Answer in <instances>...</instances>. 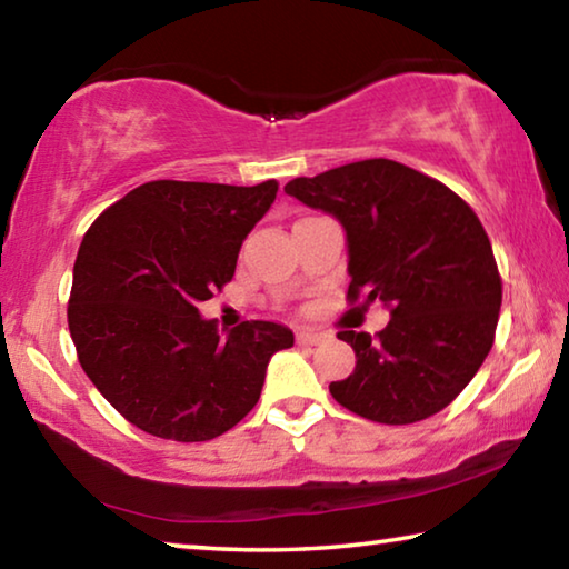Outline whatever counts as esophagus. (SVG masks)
I'll list each match as a JSON object with an SVG mask.
<instances>
[{
  "mask_svg": "<svg viewBox=\"0 0 569 569\" xmlns=\"http://www.w3.org/2000/svg\"><path fill=\"white\" fill-rule=\"evenodd\" d=\"M323 339H326V336L319 333V331H298L296 333L298 346H316V343H321Z\"/></svg>",
  "mask_w": 569,
  "mask_h": 569,
  "instance_id": "obj_1",
  "label": "esophagus"
}]
</instances>
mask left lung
I'll list each match as a JSON object with an SVG mask.
<instances>
[{"label":"left lung","mask_w":569,"mask_h":569,"mask_svg":"<svg viewBox=\"0 0 569 569\" xmlns=\"http://www.w3.org/2000/svg\"><path fill=\"white\" fill-rule=\"evenodd\" d=\"M331 213L349 240V303L383 301L379 333L339 331L356 369L331 397L379 423H413L455 401L495 343L502 278L479 218L455 190L371 158L286 186Z\"/></svg>","instance_id":"left-lung-1"}]
</instances>
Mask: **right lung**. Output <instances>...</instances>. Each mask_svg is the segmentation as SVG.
<instances>
[{"label": "right lung", "instance_id": "obj_1", "mask_svg": "<svg viewBox=\"0 0 569 569\" xmlns=\"http://www.w3.org/2000/svg\"><path fill=\"white\" fill-rule=\"evenodd\" d=\"M278 182L152 180L110 206L84 233L67 323L84 373L134 427L208 441L261 399L271 356L293 346L273 321H243L220 339L200 316L236 273L246 236Z\"/></svg>", "mask_w": 569, "mask_h": 569}]
</instances>
